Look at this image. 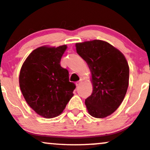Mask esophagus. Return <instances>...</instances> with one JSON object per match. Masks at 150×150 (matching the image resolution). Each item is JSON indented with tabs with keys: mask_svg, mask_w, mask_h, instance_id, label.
<instances>
[{
	"mask_svg": "<svg viewBox=\"0 0 150 150\" xmlns=\"http://www.w3.org/2000/svg\"><path fill=\"white\" fill-rule=\"evenodd\" d=\"M81 81H77L76 83V86H79L81 85Z\"/></svg>",
	"mask_w": 150,
	"mask_h": 150,
	"instance_id": "obj_1",
	"label": "esophagus"
}]
</instances>
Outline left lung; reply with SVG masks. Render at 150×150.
Here are the masks:
<instances>
[{
	"label": "left lung",
	"mask_w": 150,
	"mask_h": 150,
	"mask_svg": "<svg viewBox=\"0 0 150 150\" xmlns=\"http://www.w3.org/2000/svg\"><path fill=\"white\" fill-rule=\"evenodd\" d=\"M76 52L88 65L93 90L85 104L95 118L108 117L124 99L129 81L126 57L113 45L101 40L76 43Z\"/></svg>",
	"instance_id": "left-lung-1"
}]
</instances>
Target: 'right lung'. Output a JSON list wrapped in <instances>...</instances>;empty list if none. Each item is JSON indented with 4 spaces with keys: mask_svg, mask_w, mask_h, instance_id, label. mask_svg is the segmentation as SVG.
<instances>
[{
    "mask_svg": "<svg viewBox=\"0 0 150 150\" xmlns=\"http://www.w3.org/2000/svg\"><path fill=\"white\" fill-rule=\"evenodd\" d=\"M67 45L41 46L30 53L19 73V87L28 105L44 118L61 114L74 96L76 86L60 65Z\"/></svg>",
    "mask_w": 150,
    "mask_h": 150,
    "instance_id": "1",
    "label": "right lung"
}]
</instances>
